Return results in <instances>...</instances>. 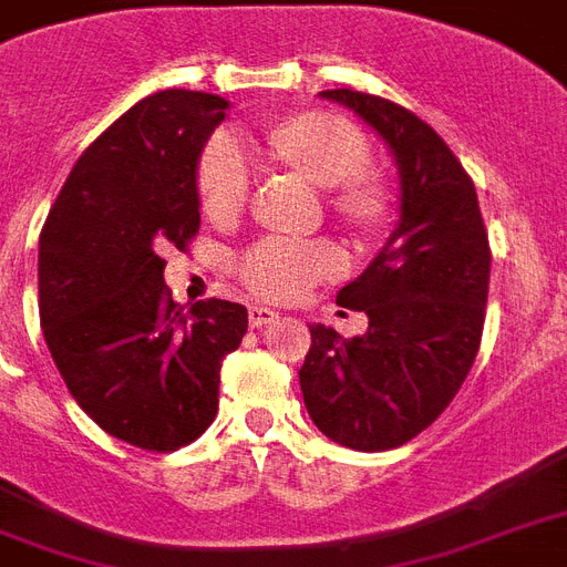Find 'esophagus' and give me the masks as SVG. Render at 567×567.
Segmentation results:
<instances>
[{"mask_svg":"<svg viewBox=\"0 0 567 567\" xmlns=\"http://www.w3.org/2000/svg\"><path fill=\"white\" fill-rule=\"evenodd\" d=\"M276 320H279V315L274 309H267V306H249V327L252 329L270 327Z\"/></svg>","mask_w":567,"mask_h":567,"instance_id":"obj_1","label":"esophagus"}]
</instances>
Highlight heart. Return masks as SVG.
<instances>
[{
  "label": "heart",
  "mask_w": 567,
  "mask_h": 567,
  "mask_svg": "<svg viewBox=\"0 0 567 567\" xmlns=\"http://www.w3.org/2000/svg\"><path fill=\"white\" fill-rule=\"evenodd\" d=\"M270 144L285 162L297 164L311 182L341 188L336 208L347 220L368 226L382 214V194L362 173L371 167V144L362 128L336 114H302L270 132ZM252 185V155L235 132H217L205 144L196 167V188L205 214L217 220L244 208ZM240 282L267 300H297L327 276L341 274L344 256L329 240L261 238L235 261Z\"/></svg>",
  "instance_id": "heart-1"
}]
</instances>
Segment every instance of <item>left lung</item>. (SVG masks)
<instances>
[{"label": "left lung", "instance_id": "left-lung-1", "mask_svg": "<svg viewBox=\"0 0 567 567\" xmlns=\"http://www.w3.org/2000/svg\"><path fill=\"white\" fill-rule=\"evenodd\" d=\"M373 126L400 171V223L371 267L338 291L368 332L309 327L300 388L311 421L341 447L377 453L423 432L465 382L483 341L492 249L476 188L439 132L403 105L323 91Z\"/></svg>", "mask_w": 567, "mask_h": 567}]
</instances>
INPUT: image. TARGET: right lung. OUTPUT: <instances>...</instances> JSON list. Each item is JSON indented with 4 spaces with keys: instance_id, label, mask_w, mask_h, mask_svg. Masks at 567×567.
Masks as SVG:
<instances>
[{
    "instance_id": "add662e5",
    "label": "right lung",
    "mask_w": 567,
    "mask_h": 567,
    "mask_svg": "<svg viewBox=\"0 0 567 567\" xmlns=\"http://www.w3.org/2000/svg\"><path fill=\"white\" fill-rule=\"evenodd\" d=\"M229 102L158 91L82 153L40 231V327L70 394L102 430L150 453L196 441L217 414L223 359L247 309L173 302L162 249L199 231L196 162Z\"/></svg>"
}]
</instances>
